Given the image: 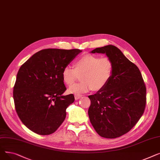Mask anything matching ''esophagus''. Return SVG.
I'll list each match as a JSON object with an SVG mask.
<instances>
[{
    "label": "esophagus",
    "mask_w": 160,
    "mask_h": 160,
    "mask_svg": "<svg viewBox=\"0 0 160 160\" xmlns=\"http://www.w3.org/2000/svg\"><path fill=\"white\" fill-rule=\"evenodd\" d=\"M82 97V95H74V98H75V100H78Z\"/></svg>",
    "instance_id": "1"
}]
</instances>
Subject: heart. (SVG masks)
I'll return each mask as SVG.
<instances>
[{
    "label": "heart",
    "instance_id": "obj_1",
    "mask_svg": "<svg viewBox=\"0 0 160 160\" xmlns=\"http://www.w3.org/2000/svg\"><path fill=\"white\" fill-rule=\"evenodd\" d=\"M74 69L70 67L63 68L62 75L65 84L70 86L77 80L78 76L82 82L71 86L68 92L74 95L82 93L93 89L100 91L110 81L113 71L114 64L110 58H100L97 56H83L74 63Z\"/></svg>",
    "mask_w": 160,
    "mask_h": 160
}]
</instances>
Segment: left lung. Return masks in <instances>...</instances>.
Here are the masks:
<instances>
[{
	"label": "left lung",
	"mask_w": 160,
	"mask_h": 160,
	"mask_svg": "<svg viewBox=\"0 0 160 160\" xmlns=\"http://www.w3.org/2000/svg\"><path fill=\"white\" fill-rule=\"evenodd\" d=\"M91 53L105 54L114 64L106 86L88 97L89 120L98 135L116 138L128 132L145 111L146 87L138 67L115 46L96 48Z\"/></svg>",
	"instance_id": "8db88e82"
}]
</instances>
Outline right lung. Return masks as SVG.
I'll return each mask as SVG.
<instances>
[{
    "label": "right lung",
    "instance_id": "right-lung-1",
    "mask_svg": "<svg viewBox=\"0 0 160 160\" xmlns=\"http://www.w3.org/2000/svg\"><path fill=\"white\" fill-rule=\"evenodd\" d=\"M82 50L47 48L32 56L17 74L13 88L15 110L26 127L39 135L54 133L66 117V109L74 101L62 72Z\"/></svg>",
    "mask_w": 160,
    "mask_h": 160
}]
</instances>
